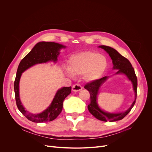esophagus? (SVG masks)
Returning a JSON list of instances; mask_svg holds the SVG:
<instances>
[{
	"mask_svg": "<svg viewBox=\"0 0 152 152\" xmlns=\"http://www.w3.org/2000/svg\"><path fill=\"white\" fill-rule=\"evenodd\" d=\"M82 89V86L79 84H75L73 86L72 91H79Z\"/></svg>",
	"mask_w": 152,
	"mask_h": 152,
	"instance_id": "esophagus-1",
	"label": "esophagus"
}]
</instances>
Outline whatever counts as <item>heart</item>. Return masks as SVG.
Wrapping results in <instances>:
<instances>
[{
    "label": "heart",
    "instance_id": "b5f03b06",
    "mask_svg": "<svg viewBox=\"0 0 152 152\" xmlns=\"http://www.w3.org/2000/svg\"><path fill=\"white\" fill-rule=\"evenodd\" d=\"M107 66L106 58L91 51L83 52L73 55L69 60L67 73L83 75L85 80L88 82L100 77Z\"/></svg>",
    "mask_w": 152,
    "mask_h": 152
}]
</instances>
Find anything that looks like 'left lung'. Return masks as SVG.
I'll use <instances>...</instances> for the list:
<instances>
[{"mask_svg":"<svg viewBox=\"0 0 152 152\" xmlns=\"http://www.w3.org/2000/svg\"><path fill=\"white\" fill-rule=\"evenodd\" d=\"M99 48L104 49L110 56L114 65L113 69L118 70L115 74H124L132 82L135 92V100L132 103L131 106L127 110L123 113L118 114L108 113L102 111L99 107L97 103V96L99 88L101 85L107 80L108 77L105 76L101 79L91 81L84 86V88L87 90L90 94L91 102L88 105V109L90 113L99 120L106 122H114L122 120L131 111L134 106L137 96V77L135 75L134 69L132 67L131 62L127 58L120 55L115 49L106 46H100Z\"/></svg>","mask_w":152,"mask_h":152,"instance_id":"1","label":"left lung"}]
</instances>
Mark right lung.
<instances>
[{"label": "right lung", "instance_id": "1", "mask_svg": "<svg viewBox=\"0 0 152 152\" xmlns=\"http://www.w3.org/2000/svg\"><path fill=\"white\" fill-rule=\"evenodd\" d=\"M66 48L62 45L54 42H39L32 50L21 60L18 65L16 77L14 83L15 98L19 111L29 120L35 123H46L55 120L62 110V103L70 93L72 87H64L58 90L50 105L42 113L38 114L29 113L21 104L19 96V82L23 72L37 64L46 63L49 61L56 62L59 54V50Z\"/></svg>", "mask_w": 152, "mask_h": 152}]
</instances>
